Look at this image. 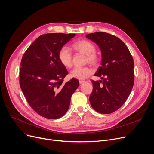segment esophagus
Listing matches in <instances>:
<instances>
[{"mask_svg":"<svg viewBox=\"0 0 154 154\" xmlns=\"http://www.w3.org/2000/svg\"><path fill=\"white\" fill-rule=\"evenodd\" d=\"M85 82V81H79V84H82L84 83Z\"/></svg>","mask_w":154,"mask_h":154,"instance_id":"esophagus-1","label":"esophagus"}]
</instances>
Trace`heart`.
<instances>
[{
    "label": "heart",
    "mask_w": 154,
    "mask_h": 154,
    "mask_svg": "<svg viewBox=\"0 0 154 154\" xmlns=\"http://www.w3.org/2000/svg\"><path fill=\"white\" fill-rule=\"evenodd\" d=\"M72 47L78 52L85 55V63H89L93 66L97 65L101 56L96 51V46L88 39H79L72 45ZM59 61L66 68H70L72 66L73 57L72 53L66 46H63L60 49L58 54ZM92 73V70L89 66L75 67L70 72V77L78 80H84L89 77Z\"/></svg>",
    "instance_id": "1"
}]
</instances>
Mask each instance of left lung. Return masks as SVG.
I'll list each match as a JSON object with an SVG mask.
<instances>
[{
    "mask_svg": "<svg viewBox=\"0 0 154 154\" xmlns=\"http://www.w3.org/2000/svg\"><path fill=\"white\" fill-rule=\"evenodd\" d=\"M98 45L102 53L101 66L92 80L93 90L89 101L92 108L102 114H110L121 108L134 84V63L126 45L118 37L104 32L86 36Z\"/></svg>",
    "mask_w": 154,
    "mask_h": 154,
    "instance_id": "left-lung-1",
    "label": "left lung"
}]
</instances>
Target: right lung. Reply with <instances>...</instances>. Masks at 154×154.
I'll use <instances>...</instances> for the list:
<instances>
[{
  "label": "right lung",
  "instance_id": "add662e5",
  "mask_svg": "<svg viewBox=\"0 0 154 154\" xmlns=\"http://www.w3.org/2000/svg\"><path fill=\"white\" fill-rule=\"evenodd\" d=\"M75 34L48 33L39 36L22 57L19 84L29 106L38 115L57 119L68 111L79 82L63 84L68 71L59 61L58 51Z\"/></svg>",
  "mask_w": 154,
  "mask_h": 154
}]
</instances>
